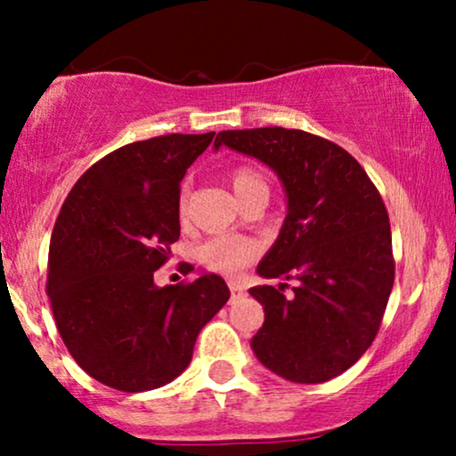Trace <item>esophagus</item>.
<instances>
[{
	"label": "esophagus",
	"instance_id": "obj_1",
	"mask_svg": "<svg viewBox=\"0 0 456 456\" xmlns=\"http://www.w3.org/2000/svg\"><path fill=\"white\" fill-rule=\"evenodd\" d=\"M229 289H232V296H233V297L244 294V289L238 285V282H229Z\"/></svg>",
	"mask_w": 456,
	"mask_h": 456
}]
</instances>
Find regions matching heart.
I'll use <instances>...</instances> for the list:
<instances>
[{"instance_id": "obj_1", "label": "heart", "mask_w": 456, "mask_h": 456, "mask_svg": "<svg viewBox=\"0 0 456 456\" xmlns=\"http://www.w3.org/2000/svg\"><path fill=\"white\" fill-rule=\"evenodd\" d=\"M232 186L233 192L240 199L248 191H253V188L265 186V180L261 177L259 171L250 169V167H238L232 174ZM184 203L186 199L182 195V210H184ZM257 242H253V240L248 238H240V235H216V238H210L208 242H203L197 248V257L203 265L229 276L242 270L246 264H250V261L257 257Z\"/></svg>"}]
</instances>
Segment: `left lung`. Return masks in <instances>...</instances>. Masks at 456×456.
Segmentation results:
<instances>
[{
	"label": "left lung",
	"instance_id": "obj_1",
	"mask_svg": "<svg viewBox=\"0 0 456 456\" xmlns=\"http://www.w3.org/2000/svg\"><path fill=\"white\" fill-rule=\"evenodd\" d=\"M221 145L270 167L287 197L279 238L257 274L297 285L289 297L285 282L248 289L265 315L250 338L253 354L296 384L337 378L370 347L395 282L378 188L352 154L305 130H223L214 150Z\"/></svg>",
	"mask_w": 456,
	"mask_h": 456
}]
</instances>
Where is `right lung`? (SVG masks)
<instances>
[{
	"label": "right lung",
	"mask_w": 456,
	"mask_h": 456,
	"mask_svg": "<svg viewBox=\"0 0 456 456\" xmlns=\"http://www.w3.org/2000/svg\"><path fill=\"white\" fill-rule=\"evenodd\" d=\"M212 139L165 134L111 151L81 175L55 221L46 296L57 330L77 364L115 390L174 381L232 296L212 272L154 282L180 238V182Z\"/></svg>",
	"instance_id": "add662e5"
}]
</instances>
